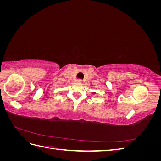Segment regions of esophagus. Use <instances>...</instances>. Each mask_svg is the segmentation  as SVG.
<instances>
[{
	"label": "esophagus",
	"instance_id": "34e87169",
	"mask_svg": "<svg viewBox=\"0 0 161 161\" xmlns=\"http://www.w3.org/2000/svg\"><path fill=\"white\" fill-rule=\"evenodd\" d=\"M76 82H77V83H82V80L81 79H77L76 80Z\"/></svg>",
	"mask_w": 161,
	"mask_h": 161
}]
</instances>
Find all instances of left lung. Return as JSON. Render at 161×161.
<instances>
[{
  "label": "left lung",
  "instance_id": "obj_1",
  "mask_svg": "<svg viewBox=\"0 0 161 161\" xmlns=\"http://www.w3.org/2000/svg\"><path fill=\"white\" fill-rule=\"evenodd\" d=\"M94 93H95V92H94Z\"/></svg>",
  "mask_w": 161,
  "mask_h": 161
}]
</instances>
